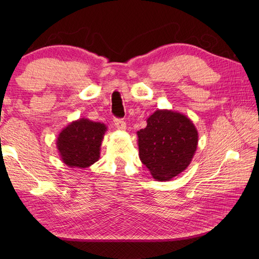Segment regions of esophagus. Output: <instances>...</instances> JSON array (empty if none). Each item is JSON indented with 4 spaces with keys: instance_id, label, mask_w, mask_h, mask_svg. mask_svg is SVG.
I'll return each mask as SVG.
<instances>
[{
    "instance_id": "esophagus-1",
    "label": "esophagus",
    "mask_w": 259,
    "mask_h": 259,
    "mask_svg": "<svg viewBox=\"0 0 259 259\" xmlns=\"http://www.w3.org/2000/svg\"><path fill=\"white\" fill-rule=\"evenodd\" d=\"M114 125L117 126V129H119V130H125V128H126L123 119H114Z\"/></svg>"
}]
</instances>
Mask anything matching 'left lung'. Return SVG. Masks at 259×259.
Masks as SVG:
<instances>
[{
	"mask_svg": "<svg viewBox=\"0 0 259 259\" xmlns=\"http://www.w3.org/2000/svg\"><path fill=\"white\" fill-rule=\"evenodd\" d=\"M139 158L152 177L168 181L186 170L195 156L198 131L192 121L172 110H157L137 133Z\"/></svg>",
	"mask_w": 259,
	"mask_h": 259,
	"instance_id": "8db88e82",
	"label": "left lung"
}]
</instances>
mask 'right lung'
Listing matches in <instances>:
<instances>
[{
  "mask_svg": "<svg viewBox=\"0 0 259 259\" xmlns=\"http://www.w3.org/2000/svg\"><path fill=\"white\" fill-rule=\"evenodd\" d=\"M107 125L81 118L61 130L57 148L63 163L70 168H88L100 158V147Z\"/></svg>",
  "mask_w": 259,
  "mask_h": 259,
  "instance_id": "obj_1",
  "label": "right lung"
}]
</instances>
